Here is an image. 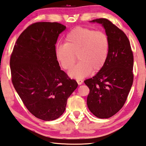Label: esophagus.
Returning <instances> with one entry per match:
<instances>
[{
	"mask_svg": "<svg viewBox=\"0 0 146 146\" xmlns=\"http://www.w3.org/2000/svg\"><path fill=\"white\" fill-rule=\"evenodd\" d=\"M76 82L78 85H81L82 83H83V80H81V79H76Z\"/></svg>",
	"mask_w": 146,
	"mask_h": 146,
	"instance_id": "esophagus-1",
	"label": "esophagus"
}]
</instances>
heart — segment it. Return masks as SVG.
Returning a JSON list of instances; mask_svg holds the SVG:
<instances>
[{
	"mask_svg": "<svg viewBox=\"0 0 146 146\" xmlns=\"http://www.w3.org/2000/svg\"><path fill=\"white\" fill-rule=\"evenodd\" d=\"M109 39L102 31L77 27L66 37V43L57 44L55 56L61 67L69 70L75 64L77 55L80 60L69 74L71 77L80 79L91 71L101 70L107 59Z\"/></svg>",
	"mask_w": 146,
	"mask_h": 146,
	"instance_id": "obj_1",
	"label": "heart"
}]
</instances>
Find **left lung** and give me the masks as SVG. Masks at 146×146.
<instances>
[{
	"instance_id": "1",
	"label": "left lung",
	"mask_w": 146,
	"mask_h": 146,
	"mask_svg": "<svg viewBox=\"0 0 146 146\" xmlns=\"http://www.w3.org/2000/svg\"><path fill=\"white\" fill-rule=\"evenodd\" d=\"M91 22L105 28L109 50L99 72L84 81L90 90L87 104L97 117L109 118L123 107L133 84V55L128 37L110 20L98 18Z\"/></svg>"
}]
</instances>
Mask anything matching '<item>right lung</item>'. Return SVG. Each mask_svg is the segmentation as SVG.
Instances as JSON below:
<instances>
[{"label":"right lung","instance_id":"1","mask_svg":"<svg viewBox=\"0 0 146 146\" xmlns=\"http://www.w3.org/2000/svg\"><path fill=\"white\" fill-rule=\"evenodd\" d=\"M66 28L57 22L33 23L18 37L11 55L13 86L29 112L43 121L59 118L78 86L55 56L58 36Z\"/></svg>","mask_w":146,"mask_h":146}]
</instances>
